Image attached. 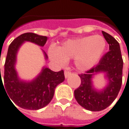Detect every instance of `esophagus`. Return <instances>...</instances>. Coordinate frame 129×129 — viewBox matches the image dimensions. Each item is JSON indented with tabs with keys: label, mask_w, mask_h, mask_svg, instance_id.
<instances>
[{
	"label": "esophagus",
	"mask_w": 129,
	"mask_h": 129,
	"mask_svg": "<svg viewBox=\"0 0 129 129\" xmlns=\"http://www.w3.org/2000/svg\"><path fill=\"white\" fill-rule=\"evenodd\" d=\"M71 74H72V72H69V71H65L64 72V75H65V77L66 78H67V77H69L70 75H71Z\"/></svg>",
	"instance_id": "1"
}]
</instances>
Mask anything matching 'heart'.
I'll list each match as a JSON object with an SVG mask.
<instances>
[{"label":"heart","instance_id":"1","mask_svg":"<svg viewBox=\"0 0 129 129\" xmlns=\"http://www.w3.org/2000/svg\"><path fill=\"white\" fill-rule=\"evenodd\" d=\"M106 46V40L102 36H88L69 39L58 48L51 47L49 55L60 65L65 64L69 59H74L76 66L80 70L85 71L99 62Z\"/></svg>","mask_w":129,"mask_h":129}]
</instances>
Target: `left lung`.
<instances>
[{"label":"left lung","mask_w":129,"mask_h":129,"mask_svg":"<svg viewBox=\"0 0 129 129\" xmlns=\"http://www.w3.org/2000/svg\"><path fill=\"white\" fill-rule=\"evenodd\" d=\"M103 36L109 44L107 52L99 63L84 74H79L81 79L80 87L74 90L77 102L90 111H101L108 107L115 101L122 85L123 61L120 44L109 34L102 31ZM104 72L108 79V85L102 91L92 87V78L97 73Z\"/></svg>","instance_id":"8db88e82"}]
</instances>
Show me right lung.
<instances>
[{
  "mask_svg": "<svg viewBox=\"0 0 129 129\" xmlns=\"http://www.w3.org/2000/svg\"><path fill=\"white\" fill-rule=\"evenodd\" d=\"M47 41V36L34 33L20 35L9 47L4 65V84L1 79L0 69V84L1 82L3 84L8 96L10 98L9 100L12 99V102L21 108L36 110L44 107L52 99L57 85L65 80L63 70L55 72L48 68H44L39 75L31 82L20 80L17 76L15 70L17 53L23 42H30L40 47H44ZM44 53L45 58L47 59V54L44 52Z\"/></svg>",
  "mask_w": 129,
  "mask_h": 129,
  "instance_id": "obj_1",
  "label": "right lung"
}]
</instances>
